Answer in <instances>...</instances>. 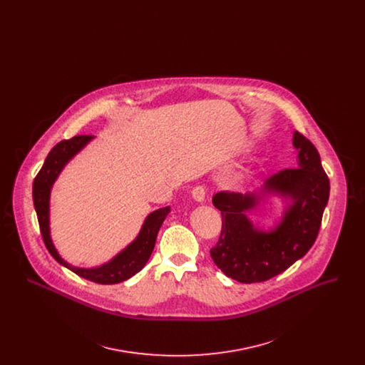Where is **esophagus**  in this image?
<instances>
[{
  "instance_id": "obj_1",
  "label": "esophagus",
  "mask_w": 365,
  "mask_h": 365,
  "mask_svg": "<svg viewBox=\"0 0 365 365\" xmlns=\"http://www.w3.org/2000/svg\"><path fill=\"white\" fill-rule=\"evenodd\" d=\"M191 195L195 201L198 202H202L205 200V195H207V187L202 186V185H198L195 186L192 190H191Z\"/></svg>"
}]
</instances>
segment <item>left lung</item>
I'll use <instances>...</instances> for the list:
<instances>
[{"label": "left lung", "instance_id": "8db88e82", "mask_svg": "<svg viewBox=\"0 0 365 365\" xmlns=\"http://www.w3.org/2000/svg\"><path fill=\"white\" fill-rule=\"evenodd\" d=\"M298 167L272 175L267 187L293 197L275 231L261 232L252 226L246 210L255 208L252 194L219 191L213 205L222 213V231L210 257L228 278L241 283H257L274 278L304 257L312 247L322 226L323 212L330 195V180L312 142L295 131Z\"/></svg>", "mask_w": 365, "mask_h": 365}]
</instances>
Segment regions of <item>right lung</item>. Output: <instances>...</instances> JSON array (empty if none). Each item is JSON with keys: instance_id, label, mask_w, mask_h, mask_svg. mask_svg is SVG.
Listing matches in <instances>:
<instances>
[{"instance_id": "obj_1", "label": "right lung", "mask_w": 365, "mask_h": 365, "mask_svg": "<svg viewBox=\"0 0 365 365\" xmlns=\"http://www.w3.org/2000/svg\"><path fill=\"white\" fill-rule=\"evenodd\" d=\"M91 135H75L70 139L60 140L49 155L46 157L42 168L36 174L33 183V201H34L35 212L39 223V230L43 243L53 259L67 267L72 272L82 278L88 279L96 283L101 284H115L123 280H127L139 272L145 264L149 260L155 243H156L157 232L163 222L165 220L167 215L171 212V208L158 209L152 212L148 219L145 220L142 230L139 232L137 240L125 247L119 256L108 264H104L100 268L93 269H82L73 268L70 264L63 260L53 246L51 235H49V192L53 182L56 180L57 175L63 170L66 163L71 157L76 155L90 139Z\"/></svg>"}]
</instances>
